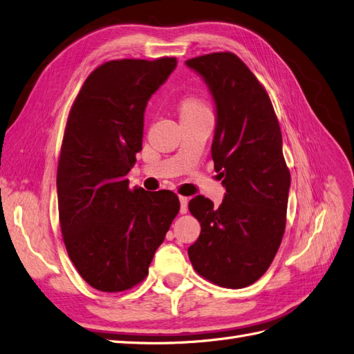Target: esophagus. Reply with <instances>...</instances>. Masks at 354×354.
<instances>
[{"label": "esophagus", "instance_id": "obj_1", "mask_svg": "<svg viewBox=\"0 0 354 354\" xmlns=\"http://www.w3.org/2000/svg\"><path fill=\"white\" fill-rule=\"evenodd\" d=\"M180 214H187V205H189V198L186 196H180Z\"/></svg>", "mask_w": 354, "mask_h": 354}]
</instances>
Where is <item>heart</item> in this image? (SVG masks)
I'll return each mask as SVG.
<instances>
[{
	"label": "heart",
	"instance_id": "heart-1",
	"mask_svg": "<svg viewBox=\"0 0 354 354\" xmlns=\"http://www.w3.org/2000/svg\"><path fill=\"white\" fill-rule=\"evenodd\" d=\"M180 111H181V117H186V115H194L199 113H206L209 111V109L201 100L194 98V96H189V98L183 100L180 105Z\"/></svg>",
	"mask_w": 354,
	"mask_h": 354
}]
</instances>
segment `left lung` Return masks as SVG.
Listing matches in <instances>:
<instances>
[{
	"label": "left lung",
	"mask_w": 354,
	"mask_h": 354,
	"mask_svg": "<svg viewBox=\"0 0 354 354\" xmlns=\"http://www.w3.org/2000/svg\"><path fill=\"white\" fill-rule=\"evenodd\" d=\"M186 66L215 102L211 155L227 190L218 208L202 194L189 202L201 234L187 253L205 279L243 288L266 272L284 236L290 171L281 130L265 88L236 54H206Z\"/></svg>",
	"instance_id": "left-lung-1"
}]
</instances>
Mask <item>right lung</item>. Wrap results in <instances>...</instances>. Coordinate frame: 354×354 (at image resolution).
I'll use <instances>...</instances> for the list:
<instances>
[{
    "label": "right lung",
    "mask_w": 354,
    "mask_h": 354,
    "mask_svg": "<svg viewBox=\"0 0 354 354\" xmlns=\"http://www.w3.org/2000/svg\"><path fill=\"white\" fill-rule=\"evenodd\" d=\"M177 66L174 57L114 59L95 68L71 105L57 169L68 258L93 288L117 293L148 275L180 201L171 190L129 187L143 115Z\"/></svg>",
    "instance_id": "add662e5"
}]
</instances>
